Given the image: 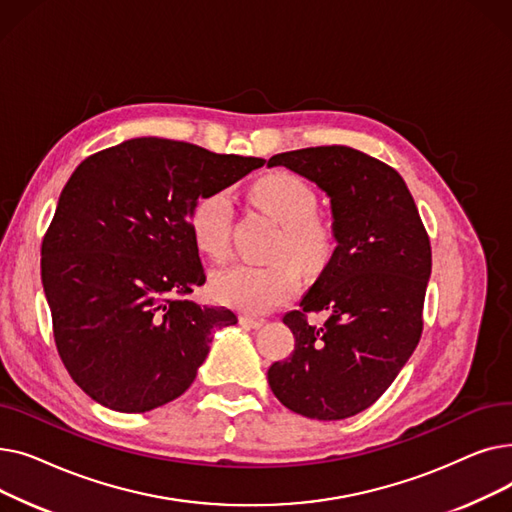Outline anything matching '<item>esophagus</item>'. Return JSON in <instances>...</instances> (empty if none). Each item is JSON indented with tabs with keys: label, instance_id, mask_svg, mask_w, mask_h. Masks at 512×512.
Instances as JSON below:
<instances>
[{
	"label": "esophagus",
	"instance_id": "1",
	"mask_svg": "<svg viewBox=\"0 0 512 512\" xmlns=\"http://www.w3.org/2000/svg\"><path fill=\"white\" fill-rule=\"evenodd\" d=\"M238 321L245 328H251V330H259L263 326V319H257V317H251V315H240Z\"/></svg>",
	"mask_w": 512,
	"mask_h": 512
}]
</instances>
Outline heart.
I'll return each mask as SVG.
<instances>
[{"label": "heart", "instance_id": "heart-1", "mask_svg": "<svg viewBox=\"0 0 512 512\" xmlns=\"http://www.w3.org/2000/svg\"><path fill=\"white\" fill-rule=\"evenodd\" d=\"M257 205L282 224L276 238V259L267 263H230L211 276L213 299L245 313H267L301 288V265L321 270L334 255L336 236L332 224L315 213V191L301 176L276 172L263 176L253 186ZM230 188H213L203 193L188 218L193 242L209 259H222L228 253L232 222ZM292 254L298 260L289 257Z\"/></svg>", "mask_w": 512, "mask_h": 512}]
</instances>
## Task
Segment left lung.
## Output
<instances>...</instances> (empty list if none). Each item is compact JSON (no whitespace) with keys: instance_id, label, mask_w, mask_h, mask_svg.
<instances>
[{"instance_id":"obj_1","label":"left lung","mask_w":512,"mask_h":512,"mask_svg":"<svg viewBox=\"0 0 512 512\" xmlns=\"http://www.w3.org/2000/svg\"><path fill=\"white\" fill-rule=\"evenodd\" d=\"M332 203L336 249L324 272L284 315L294 351L267 369L290 411L319 421L353 417L378 400L405 367L423 332L432 247L405 180L384 161L344 145L270 157ZM329 317L311 327L306 315Z\"/></svg>"}]
</instances>
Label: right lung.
Returning a JSON list of instances; mask_svg holds the SVG:
<instances>
[{
	"mask_svg": "<svg viewBox=\"0 0 512 512\" xmlns=\"http://www.w3.org/2000/svg\"><path fill=\"white\" fill-rule=\"evenodd\" d=\"M263 166L170 139L89 155L43 236L41 280L70 378L99 405L145 413L197 378L226 307L184 299L205 284L188 218L195 201Z\"/></svg>",
	"mask_w": 512,
	"mask_h": 512,
	"instance_id": "add662e5",
	"label": "right lung"
}]
</instances>
